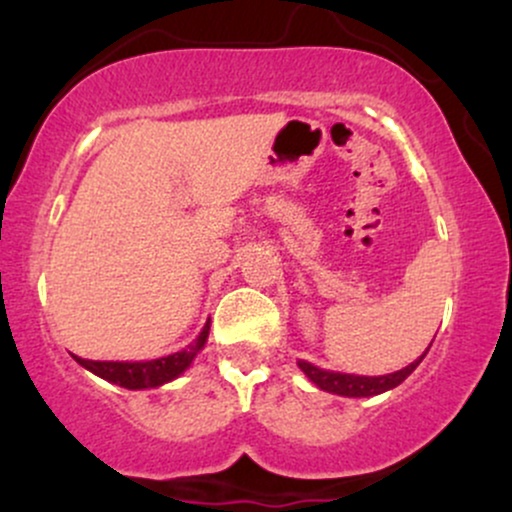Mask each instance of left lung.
I'll return each instance as SVG.
<instances>
[{"label":"left lung","mask_w":512,"mask_h":512,"mask_svg":"<svg viewBox=\"0 0 512 512\" xmlns=\"http://www.w3.org/2000/svg\"><path fill=\"white\" fill-rule=\"evenodd\" d=\"M428 351V349H426ZM424 351V356H426ZM416 358L414 363H409L407 368L397 370V373H387V375H378V378H368V375H349V373H334V370H322L313 366L308 361H298V368L308 375L313 383L320 387V390L332 392V395H342V397H373L380 395V392L392 390L399 383L409 378L414 373V368L419 366L421 358Z\"/></svg>","instance_id":"left-lung-1"}]
</instances>
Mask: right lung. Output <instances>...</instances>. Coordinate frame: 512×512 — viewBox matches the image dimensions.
I'll use <instances>...</instances> for the list:
<instances>
[{
	"instance_id": "obj_1",
	"label": "right lung",
	"mask_w": 512,
	"mask_h": 512,
	"mask_svg": "<svg viewBox=\"0 0 512 512\" xmlns=\"http://www.w3.org/2000/svg\"><path fill=\"white\" fill-rule=\"evenodd\" d=\"M207 337L209 322L187 349L178 351V354L154 358V361H86V358L79 356L74 358L76 363H81L86 370L96 373L98 378L108 380V383L127 387V390H146V387L166 385L170 380L178 378L180 373H185L190 368V363L195 361V356L204 349Z\"/></svg>"
}]
</instances>
